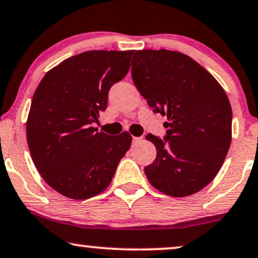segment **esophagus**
<instances>
[{
    "mask_svg": "<svg viewBox=\"0 0 258 258\" xmlns=\"http://www.w3.org/2000/svg\"><path fill=\"white\" fill-rule=\"evenodd\" d=\"M132 141H133V143H136V142H141V141H142V138H141V137H133V138H132Z\"/></svg>",
    "mask_w": 258,
    "mask_h": 258,
    "instance_id": "esophagus-1",
    "label": "esophagus"
}]
</instances>
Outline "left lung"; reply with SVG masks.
<instances>
[{
	"label": "left lung",
	"instance_id": "obj_1",
	"mask_svg": "<svg viewBox=\"0 0 258 258\" xmlns=\"http://www.w3.org/2000/svg\"><path fill=\"white\" fill-rule=\"evenodd\" d=\"M132 79L154 113L167 115L163 139L149 133L156 159L144 168L155 188L190 196L215 178L231 145L232 109L215 78L187 55L138 50Z\"/></svg>",
	"mask_w": 258,
	"mask_h": 258
}]
</instances>
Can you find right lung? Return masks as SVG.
I'll use <instances>...</instances> for the list:
<instances>
[{
	"mask_svg": "<svg viewBox=\"0 0 258 258\" xmlns=\"http://www.w3.org/2000/svg\"><path fill=\"white\" fill-rule=\"evenodd\" d=\"M133 50L74 55L39 83L26 123L37 170L50 187L72 200L101 194L131 147L128 132L109 136L92 127L107 109L108 94L130 70Z\"/></svg>",
	"mask_w": 258,
	"mask_h": 258,
	"instance_id": "right-lung-1",
	"label": "right lung"
}]
</instances>
